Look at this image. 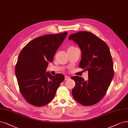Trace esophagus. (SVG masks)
<instances>
[{
    "label": "esophagus",
    "instance_id": "1",
    "mask_svg": "<svg viewBox=\"0 0 128 128\" xmlns=\"http://www.w3.org/2000/svg\"><path fill=\"white\" fill-rule=\"evenodd\" d=\"M70 79V77H69V76H66L64 77V79H65V80H68V79Z\"/></svg>",
    "mask_w": 128,
    "mask_h": 128
}]
</instances>
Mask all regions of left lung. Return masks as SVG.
<instances>
[{"mask_svg": "<svg viewBox=\"0 0 128 128\" xmlns=\"http://www.w3.org/2000/svg\"><path fill=\"white\" fill-rule=\"evenodd\" d=\"M69 40L77 43L82 51L79 67L87 70L88 79L73 76L75 86L72 90L74 99L85 106L98 103L104 96L114 76L112 56L105 42L89 32L70 34Z\"/></svg>", "mask_w": 128, "mask_h": 128, "instance_id": "1", "label": "left lung"}]
</instances>
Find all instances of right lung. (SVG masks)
<instances>
[{
    "instance_id": "add662e5",
    "label": "right lung",
    "mask_w": 128,
    "mask_h": 128,
    "mask_svg": "<svg viewBox=\"0 0 128 128\" xmlns=\"http://www.w3.org/2000/svg\"><path fill=\"white\" fill-rule=\"evenodd\" d=\"M67 34L38 37L28 43L20 52L15 69L16 76L22 95L34 106H43L50 103L64 80L62 74L52 76L46 69Z\"/></svg>"
}]
</instances>
